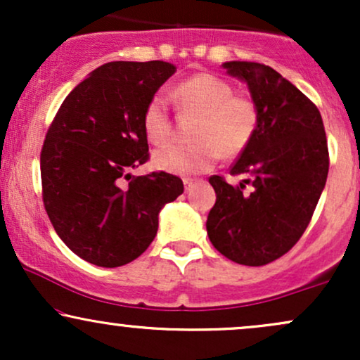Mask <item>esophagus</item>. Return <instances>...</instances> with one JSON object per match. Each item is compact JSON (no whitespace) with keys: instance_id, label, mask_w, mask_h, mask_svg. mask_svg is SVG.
Wrapping results in <instances>:
<instances>
[{"instance_id":"34e87169","label":"esophagus","mask_w":360,"mask_h":360,"mask_svg":"<svg viewBox=\"0 0 360 360\" xmlns=\"http://www.w3.org/2000/svg\"><path fill=\"white\" fill-rule=\"evenodd\" d=\"M183 183H184V188H186V191H189V189L193 188V186H194V183H196V181L191 179V177H184V179H183Z\"/></svg>"}]
</instances>
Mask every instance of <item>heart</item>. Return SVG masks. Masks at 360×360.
Wrapping results in <instances>:
<instances>
[{
	"label": "heart",
	"instance_id": "1",
	"mask_svg": "<svg viewBox=\"0 0 360 360\" xmlns=\"http://www.w3.org/2000/svg\"><path fill=\"white\" fill-rule=\"evenodd\" d=\"M174 98L184 117H198L191 130L196 142L189 146L171 143L152 155L155 169L171 174L191 176L210 171L223 154L229 159L243 154L255 139L260 123L257 103L233 88L221 77L200 72L181 82ZM147 140L154 146L164 143L172 134L167 100L154 94L142 115Z\"/></svg>",
	"mask_w": 360,
	"mask_h": 360
}]
</instances>
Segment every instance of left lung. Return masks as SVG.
<instances>
[{"instance_id":"left-lung-1","label":"left lung","mask_w":360,"mask_h":360,"mask_svg":"<svg viewBox=\"0 0 360 360\" xmlns=\"http://www.w3.org/2000/svg\"><path fill=\"white\" fill-rule=\"evenodd\" d=\"M257 103L260 123L230 174L238 186L210 177L217 201L206 230L220 254L242 266H264L292 249L307 230L328 176L320 111L278 71L259 62H223ZM250 189L247 190L246 188Z\"/></svg>"}]
</instances>
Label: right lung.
Wrapping results in <instances>:
<instances>
[{
  "label": "right lung",
  "mask_w": 360,
  "mask_h": 360,
  "mask_svg": "<svg viewBox=\"0 0 360 360\" xmlns=\"http://www.w3.org/2000/svg\"><path fill=\"white\" fill-rule=\"evenodd\" d=\"M174 72L164 60L103 64L69 93L45 135V212L62 242L94 266L120 267L142 255L162 206L184 191L164 171L120 186L148 160L143 110Z\"/></svg>",
  "instance_id": "right-lung-1"
}]
</instances>
